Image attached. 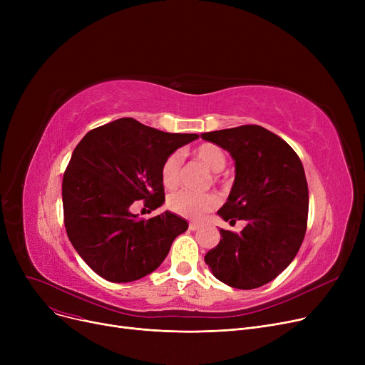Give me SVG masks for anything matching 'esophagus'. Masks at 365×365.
I'll return each mask as SVG.
<instances>
[{"label": "esophagus", "mask_w": 365, "mask_h": 365, "mask_svg": "<svg viewBox=\"0 0 365 365\" xmlns=\"http://www.w3.org/2000/svg\"><path fill=\"white\" fill-rule=\"evenodd\" d=\"M198 229H200L198 223H194V222L189 223V231H198Z\"/></svg>", "instance_id": "esophagus-1"}]
</instances>
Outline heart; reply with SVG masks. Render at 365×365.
<instances>
[{
	"label": "heart",
	"instance_id": "1",
	"mask_svg": "<svg viewBox=\"0 0 365 365\" xmlns=\"http://www.w3.org/2000/svg\"><path fill=\"white\" fill-rule=\"evenodd\" d=\"M192 157L212 173H220L226 167V153L222 148L213 143H201L192 150ZM180 155L171 153L161 165V182L165 189H175L180 180ZM219 200L215 194H192L187 190H180L168 197L167 205L173 213L182 217L200 220L207 213L215 210Z\"/></svg>",
	"mask_w": 365,
	"mask_h": 365
}]
</instances>
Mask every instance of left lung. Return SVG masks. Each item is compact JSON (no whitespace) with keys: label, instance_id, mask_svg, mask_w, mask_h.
<instances>
[{"label":"left lung","instance_id":"1","mask_svg":"<svg viewBox=\"0 0 365 365\" xmlns=\"http://www.w3.org/2000/svg\"><path fill=\"white\" fill-rule=\"evenodd\" d=\"M201 138L231 153L235 180L217 215L240 234L220 229L219 244L204 260L229 287L257 289L277 278L296 257L308 225L309 192L293 148L260 125L202 133Z\"/></svg>","mask_w":365,"mask_h":365}]
</instances>
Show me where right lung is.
I'll return each instance as SVG.
<instances>
[{
	"mask_svg": "<svg viewBox=\"0 0 365 365\" xmlns=\"http://www.w3.org/2000/svg\"><path fill=\"white\" fill-rule=\"evenodd\" d=\"M198 134L164 133L133 118L88 131L72 152L62 183L65 227L83 260L110 282L136 281L153 272L178 235L180 216L164 212L148 220L131 213L143 200L163 205L161 165Z\"/></svg>",
	"mask_w": 365,
	"mask_h": 365,
	"instance_id": "1",
	"label": "right lung"
}]
</instances>
